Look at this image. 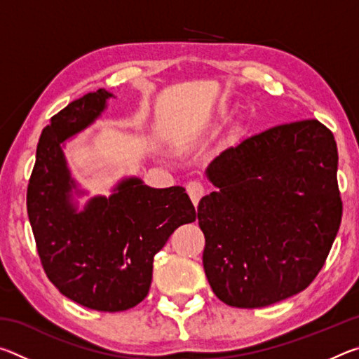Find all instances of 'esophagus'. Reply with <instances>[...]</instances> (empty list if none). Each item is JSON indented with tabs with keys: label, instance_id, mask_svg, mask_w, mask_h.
I'll list each match as a JSON object with an SVG mask.
<instances>
[{
	"label": "esophagus",
	"instance_id": "esophagus-1",
	"mask_svg": "<svg viewBox=\"0 0 359 359\" xmlns=\"http://www.w3.org/2000/svg\"><path fill=\"white\" fill-rule=\"evenodd\" d=\"M187 193H188V196L191 198L193 204L198 205L199 199L204 196V187H203L201 182L191 180V182H188V184H187Z\"/></svg>",
	"mask_w": 359,
	"mask_h": 359
}]
</instances>
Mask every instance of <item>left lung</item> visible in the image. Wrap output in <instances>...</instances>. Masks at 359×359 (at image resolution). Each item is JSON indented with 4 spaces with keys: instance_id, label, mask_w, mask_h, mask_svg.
I'll return each instance as SVG.
<instances>
[{
    "instance_id": "obj_1",
    "label": "left lung",
    "mask_w": 359,
    "mask_h": 359,
    "mask_svg": "<svg viewBox=\"0 0 359 359\" xmlns=\"http://www.w3.org/2000/svg\"><path fill=\"white\" fill-rule=\"evenodd\" d=\"M337 145L321 121L272 126L222 151L198 205L203 264L218 299L257 309L306 290L342 220Z\"/></svg>"
}]
</instances>
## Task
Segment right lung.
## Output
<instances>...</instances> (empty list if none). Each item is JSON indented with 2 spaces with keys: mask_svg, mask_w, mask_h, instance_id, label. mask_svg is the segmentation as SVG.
Masks as SVG:
<instances>
[{
  "mask_svg": "<svg viewBox=\"0 0 359 359\" xmlns=\"http://www.w3.org/2000/svg\"><path fill=\"white\" fill-rule=\"evenodd\" d=\"M109 96L100 88L69 102L42 130L27 210L42 269L60 293L93 311L121 312L147 296L155 253L175 228L196 220V210L185 188L158 190L139 179L93 198L81 214L72 208L60 144L92 123Z\"/></svg>",
  "mask_w": 359,
  "mask_h": 359,
  "instance_id": "1",
  "label": "right lung"
}]
</instances>
